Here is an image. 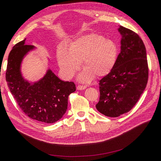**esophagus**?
Listing matches in <instances>:
<instances>
[{"label": "esophagus", "instance_id": "esophagus-1", "mask_svg": "<svg viewBox=\"0 0 161 161\" xmlns=\"http://www.w3.org/2000/svg\"><path fill=\"white\" fill-rule=\"evenodd\" d=\"M86 88V86H81V85H79L77 86V89L78 90H83L85 89Z\"/></svg>", "mask_w": 161, "mask_h": 161}]
</instances>
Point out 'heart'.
<instances>
[{
  "mask_svg": "<svg viewBox=\"0 0 161 161\" xmlns=\"http://www.w3.org/2000/svg\"><path fill=\"white\" fill-rule=\"evenodd\" d=\"M119 49L117 42L99 34L81 36L69 45V51L60 47L57 60L62 74L71 78L82 62L84 71L80 79L88 81L93 76L102 78L110 73L116 65Z\"/></svg>",
  "mask_w": 161,
  "mask_h": 161,
  "instance_id": "b5f03b06",
  "label": "heart"
}]
</instances>
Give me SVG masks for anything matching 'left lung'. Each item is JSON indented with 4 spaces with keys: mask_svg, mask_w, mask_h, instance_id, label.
I'll list each match as a JSON object with an SVG mask.
<instances>
[{
    "mask_svg": "<svg viewBox=\"0 0 161 161\" xmlns=\"http://www.w3.org/2000/svg\"><path fill=\"white\" fill-rule=\"evenodd\" d=\"M121 52L112 71L99 81L97 110L116 117L129 112L138 101L148 80L144 44L135 32L120 26Z\"/></svg>",
    "mask_w": 161,
    "mask_h": 161,
    "instance_id": "8db88e82",
    "label": "left lung"
}]
</instances>
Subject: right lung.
<instances>
[{"instance_id":"obj_1","label":"right lung","mask_w":161,"mask_h":161,"mask_svg":"<svg viewBox=\"0 0 161 161\" xmlns=\"http://www.w3.org/2000/svg\"><path fill=\"white\" fill-rule=\"evenodd\" d=\"M25 39L16 44L8 55L6 80L12 95L21 110L31 119L45 123L58 121L65 114L68 98L75 91L72 81L59 79L51 70L37 82L25 80L20 71L24 56L35 48L25 44Z\"/></svg>"}]
</instances>
